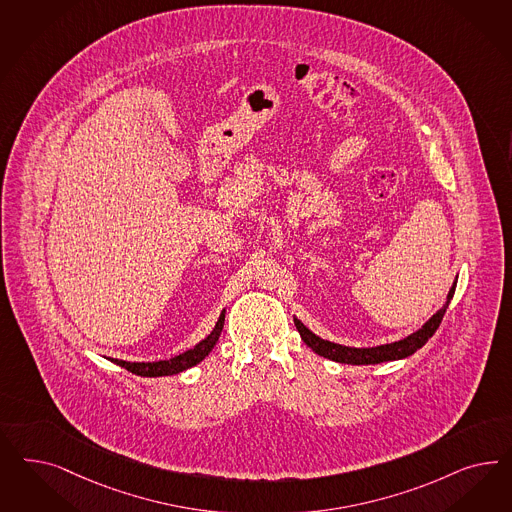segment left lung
Returning <instances> with one entry per match:
<instances>
[{
	"label": "left lung",
	"mask_w": 512,
	"mask_h": 512,
	"mask_svg": "<svg viewBox=\"0 0 512 512\" xmlns=\"http://www.w3.org/2000/svg\"><path fill=\"white\" fill-rule=\"evenodd\" d=\"M456 284H458V277L452 282L443 307L433 314L426 324H422V328H418L411 335H407L399 341L379 345V347L358 348L339 345V343H333V341L318 337L297 316H294V324H296L301 339L305 341V345L313 348V352H316L318 356H324L331 362L348 363V365H375V363L396 362V360H403L407 356H413L418 348H422L428 343L429 337L437 331L443 316H445L446 309L450 305V299L454 297V292H456Z\"/></svg>",
	"instance_id": "left-lung-1"
}]
</instances>
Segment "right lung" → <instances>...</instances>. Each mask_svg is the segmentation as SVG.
Masks as SVG:
<instances>
[{
  "mask_svg": "<svg viewBox=\"0 0 512 512\" xmlns=\"http://www.w3.org/2000/svg\"><path fill=\"white\" fill-rule=\"evenodd\" d=\"M224 320H226V309H222V313H220L218 320H216L215 328H213V331H211L205 339H201L196 347L182 352L179 356H173V358H169V360H160V362H124V360H111V362H115L116 365H120V367H124V369H128V371H132V373L139 375V377H167V375H177V373H182V371H186V369L198 365L201 360H205V358L211 354V350H213L216 343H218L220 333L224 330Z\"/></svg>",
  "mask_w": 512,
  "mask_h": 512,
  "instance_id": "obj_1",
  "label": "right lung"
}]
</instances>
